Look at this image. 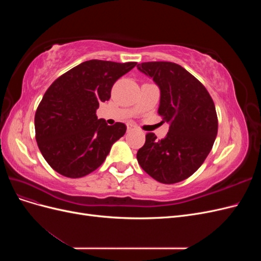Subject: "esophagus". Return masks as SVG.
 I'll return each mask as SVG.
<instances>
[{
    "instance_id": "esophagus-1",
    "label": "esophagus",
    "mask_w": 261,
    "mask_h": 261,
    "mask_svg": "<svg viewBox=\"0 0 261 261\" xmlns=\"http://www.w3.org/2000/svg\"><path fill=\"white\" fill-rule=\"evenodd\" d=\"M133 128H134V125L130 124V123H128V124H127V130L129 132V130H132Z\"/></svg>"
}]
</instances>
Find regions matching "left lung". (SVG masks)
I'll list each match as a JSON object with an SVG mask.
<instances>
[{
  "instance_id": "obj_1",
  "label": "left lung",
  "mask_w": 261,
  "mask_h": 261,
  "mask_svg": "<svg viewBox=\"0 0 261 261\" xmlns=\"http://www.w3.org/2000/svg\"><path fill=\"white\" fill-rule=\"evenodd\" d=\"M160 87L159 114L170 123L167 137L146 134L137 152L147 174L163 184L188 178L200 168L218 134V116L208 90L195 76L172 62H145L137 65Z\"/></svg>"
}]
</instances>
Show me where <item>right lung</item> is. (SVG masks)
Instances as JSON below:
<instances>
[{"label": "right lung", "instance_id": "right-lung-1", "mask_svg": "<svg viewBox=\"0 0 261 261\" xmlns=\"http://www.w3.org/2000/svg\"><path fill=\"white\" fill-rule=\"evenodd\" d=\"M137 65L90 60L55 80L43 94L35 114L36 140L50 167L61 175L78 178L105 162L126 125L109 126L96 114L108 101L118 78Z\"/></svg>", "mask_w": 261, "mask_h": 261}]
</instances>
